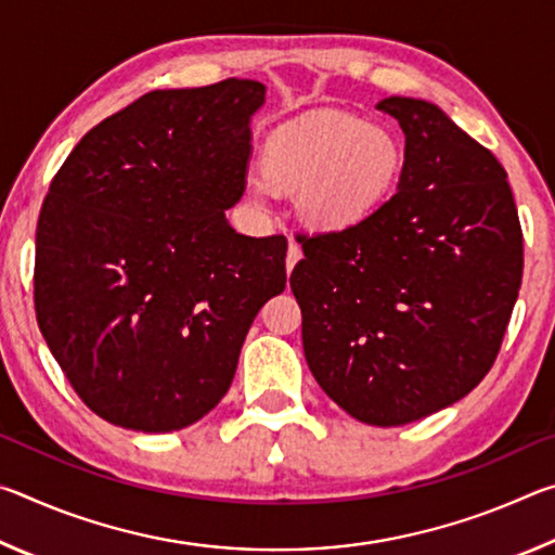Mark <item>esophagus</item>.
Instances as JSON below:
<instances>
[{
    "label": "esophagus",
    "instance_id": "34e87169",
    "mask_svg": "<svg viewBox=\"0 0 555 555\" xmlns=\"http://www.w3.org/2000/svg\"><path fill=\"white\" fill-rule=\"evenodd\" d=\"M300 257H304V251H300L298 244H296L294 240H291V244H288V255H286V271H288V274H291V269L296 267V261H298Z\"/></svg>",
    "mask_w": 555,
    "mask_h": 555
}]
</instances>
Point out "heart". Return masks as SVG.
<instances>
[{
    "instance_id": "obj_1",
    "label": "heart",
    "mask_w": 555,
    "mask_h": 555,
    "mask_svg": "<svg viewBox=\"0 0 555 555\" xmlns=\"http://www.w3.org/2000/svg\"><path fill=\"white\" fill-rule=\"evenodd\" d=\"M247 181L249 201L269 210L276 193H300L298 210L315 230L337 232L372 218L397 188L403 146L391 129L343 112H313L279 127Z\"/></svg>"
}]
</instances>
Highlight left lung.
Segmentation results:
<instances>
[{"label":"left lung","instance_id":"1","mask_svg":"<svg viewBox=\"0 0 555 555\" xmlns=\"http://www.w3.org/2000/svg\"><path fill=\"white\" fill-rule=\"evenodd\" d=\"M406 137L397 193L360 224L298 242L304 352L337 406L403 426L485 379L509 325L524 240L506 171L438 105L384 98Z\"/></svg>","mask_w":555,"mask_h":555}]
</instances>
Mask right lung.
I'll return each mask as SVG.
<instances>
[{
	"label": "right lung",
	"mask_w": 555,
	"mask_h": 555,
	"mask_svg": "<svg viewBox=\"0 0 555 555\" xmlns=\"http://www.w3.org/2000/svg\"><path fill=\"white\" fill-rule=\"evenodd\" d=\"M267 88L154 90L80 139L36 228V321L109 424L171 434L228 393L259 308L286 288V237L224 218L242 198Z\"/></svg>",
	"instance_id": "add662e5"
}]
</instances>
